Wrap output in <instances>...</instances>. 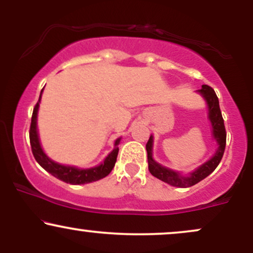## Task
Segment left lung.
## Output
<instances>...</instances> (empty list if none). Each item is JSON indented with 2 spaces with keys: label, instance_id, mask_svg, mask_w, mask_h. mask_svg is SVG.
I'll use <instances>...</instances> for the list:
<instances>
[{
  "label": "left lung",
  "instance_id": "obj_1",
  "mask_svg": "<svg viewBox=\"0 0 253 253\" xmlns=\"http://www.w3.org/2000/svg\"><path fill=\"white\" fill-rule=\"evenodd\" d=\"M201 95L206 98L208 103V115H210V120L213 126V135L216 139L217 144H219V149H217L216 153L213 156V158L210 159L207 163H205L199 169H196L194 172H191L189 176L182 177L179 173L175 172V171L168 169V168L162 167L161 164L156 163L152 159V143L153 138L152 135L150 136L149 141L146 144V151H147V162H149V170L151 175L157 177L158 179L163 181L168 184L173 185V187H181V188H188L191 185L196 184L203 178H206L208 175H211L215 168L221 162V158L225 152L226 147V129L225 125H223V119L221 115V110H220L219 106V98H217L214 89L210 85L203 84L202 88L199 90Z\"/></svg>",
  "mask_w": 253,
  "mask_h": 253
}]
</instances>
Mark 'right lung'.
I'll use <instances>...</instances> for the list:
<instances>
[{"mask_svg":"<svg viewBox=\"0 0 253 253\" xmlns=\"http://www.w3.org/2000/svg\"><path fill=\"white\" fill-rule=\"evenodd\" d=\"M40 97H42V92H40ZM40 97L33 109L30 127V141L32 153H33L34 158H36L38 163L42 165L47 172H50L52 176H54L56 178L60 179V181L65 183H70V184H85V183L98 181V179L108 176L110 171L114 168L115 162H117L119 147H115V149L109 153L108 157L104 159L102 164L98 165V167L91 168V169H77V168L75 167L60 165L58 163H54L53 161H51V159L43 153L42 146H40L39 138H38L37 132V114L38 108H39ZM119 143H120V139H118V140L115 141V146L119 145Z\"/></svg>","mask_w":253,"mask_h":253,"instance_id":"1","label":"right lung"}]
</instances>
